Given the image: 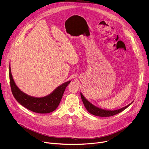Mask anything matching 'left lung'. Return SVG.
I'll list each match as a JSON object with an SVG mask.
<instances>
[{"instance_id": "8db88e82", "label": "left lung", "mask_w": 149, "mask_h": 149, "mask_svg": "<svg viewBox=\"0 0 149 149\" xmlns=\"http://www.w3.org/2000/svg\"><path fill=\"white\" fill-rule=\"evenodd\" d=\"M80 94H81V97L83 102V104L85 106V107H86V109L87 110V111L91 114L94 116H98V117H110V116H113L116 114H117L121 113V111H124L128 107H129V106L133 102V101L130 104L125 106V107L123 108H121L117 110H105V109H102L98 107H96L95 105H93L92 103H91L89 101H88L86 98H85L81 93Z\"/></svg>"}]
</instances>
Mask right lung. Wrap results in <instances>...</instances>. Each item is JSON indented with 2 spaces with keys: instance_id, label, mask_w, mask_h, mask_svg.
<instances>
[{
  "instance_id": "obj_1",
  "label": "right lung",
  "mask_w": 149,
  "mask_h": 149,
  "mask_svg": "<svg viewBox=\"0 0 149 149\" xmlns=\"http://www.w3.org/2000/svg\"><path fill=\"white\" fill-rule=\"evenodd\" d=\"M9 79L11 90L16 101L27 109L40 114L49 113L56 109L66 87L71 82L68 81L63 83L47 96L35 97L25 94L17 87L12 75L10 64Z\"/></svg>"
}]
</instances>
